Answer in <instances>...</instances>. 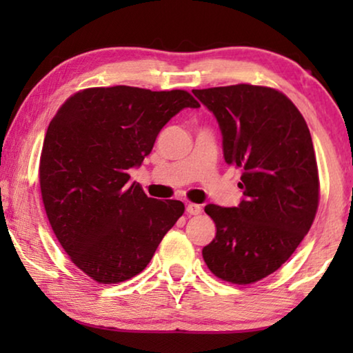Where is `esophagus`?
<instances>
[{"mask_svg":"<svg viewBox=\"0 0 353 353\" xmlns=\"http://www.w3.org/2000/svg\"><path fill=\"white\" fill-rule=\"evenodd\" d=\"M186 212L188 215H199L202 212V207L199 204H192V202H190V204L186 205Z\"/></svg>","mask_w":353,"mask_h":353,"instance_id":"obj_1","label":"esophagus"}]
</instances>
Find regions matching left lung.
Masks as SVG:
<instances>
[{
    "instance_id": "8db88e82",
    "label": "left lung",
    "mask_w": 353,
    "mask_h": 353,
    "mask_svg": "<svg viewBox=\"0 0 353 353\" xmlns=\"http://www.w3.org/2000/svg\"><path fill=\"white\" fill-rule=\"evenodd\" d=\"M192 93L219 122L225 162L244 170L238 207L205 205L216 234L202 257L223 281L255 283L291 257L315 220L320 180L310 130L292 101L268 86Z\"/></svg>"
}]
</instances>
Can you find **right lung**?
<instances>
[{
	"label": "right lung",
	"instance_id": "right-lung-1",
	"mask_svg": "<svg viewBox=\"0 0 353 353\" xmlns=\"http://www.w3.org/2000/svg\"><path fill=\"white\" fill-rule=\"evenodd\" d=\"M185 108H199L185 90L119 85L81 90L52 117L40 157L43 204L67 255L94 281L141 273L185 212L181 201L148 197L128 175Z\"/></svg>",
	"mask_w": 353,
	"mask_h": 353
}]
</instances>
